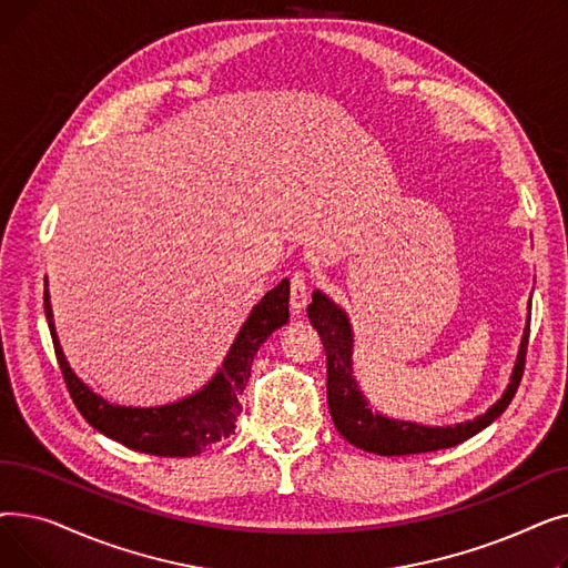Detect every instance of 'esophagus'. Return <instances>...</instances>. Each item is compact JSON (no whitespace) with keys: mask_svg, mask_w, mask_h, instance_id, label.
<instances>
[{"mask_svg":"<svg viewBox=\"0 0 568 568\" xmlns=\"http://www.w3.org/2000/svg\"><path fill=\"white\" fill-rule=\"evenodd\" d=\"M308 304V283L304 272H294L290 278V306L294 313L304 311Z\"/></svg>","mask_w":568,"mask_h":568,"instance_id":"1","label":"esophagus"}]
</instances>
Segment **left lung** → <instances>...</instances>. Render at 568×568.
<instances>
[{"label": "left lung", "instance_id": "left-lung-1", "mask_svg": "<svg viewBox=\"0 0 568 568\" xmlns=\"http://www.w3.org/2000/svg\"><path fill=\"white\" fill-rule=\"evenodd\" d=\"M308 320L317 329L326 352V403H329L334 426L349 444L356 446V449H364L368 454L409 456L449 449V446H456L488 428L497 416L509 407L523 379L529 343V317L520 341L511 382L506 386L501 398L486 414L456 426H422L412 422L389 419V416L373 412L368 407V400L364 398L359 384L354 379V336L345 311L317 290L313 292V304L308 306Z\"/></svg>", "mask_w": 568, "mask_h": 568}]
</instances>
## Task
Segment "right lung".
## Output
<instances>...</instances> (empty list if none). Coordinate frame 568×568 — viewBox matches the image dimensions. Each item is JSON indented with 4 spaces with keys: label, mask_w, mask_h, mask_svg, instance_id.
<instances>
[{
    "label": "right lung",
    "mask_w": 568,
    "mask_h": 568,
    "mask_svg": "<svg viewBox=\"0 0 568 568\" xmlns=\"http://www.w3.org/2000/svg\"><path fill=\"white\" fill-rule=\"evenodd\" d=\"M287 302L290 281L283 278L274 290H268L262 296L260 304L253 306L248 320L239 329L230 352L225 354L223 366L200 392L170 405L126 407L108 403L71 371L54 332L48 290L43 294L57 362L84 422L133 452L161 458L200 456L209 446L227 439L234 433L236 416L242 414L239 396L244 394L251 377L253 356L257 354L260 345L290 320Z\"/></svg>",
    "instance_id": "1"
}]
</instances>
